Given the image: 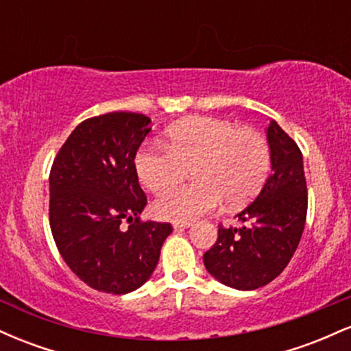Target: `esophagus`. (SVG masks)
I'll return each instance as SVG.
<instances>
[{
	"label": "esophagus",
	"mask_w": 351,
	"mask_h": 351,
	"mask_svg": "<svg viewBox=\"0 0 351 351\" xmlns=\"http://www.w3.org/2000/svg\"><path fill=\"white\" fill-rule=\"evenodd\" d=\"M191 226V223H189V221H176V223H173V228L175 229H186V228H189Z\"/></svg>",
	"instance_id": "esophagus-1"
}]
</instances>
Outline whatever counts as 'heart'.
I'll use <instances>...</instances> for the list:
<instances>
[{
    "mask_svg": "<svg viewBox=\"0 0 351 351\" xmlns=\"http://www.w3.org/2000/svg\"><path fill=\"white\" fill-rule=\"evenodd\" d=\"M189 165L195 183L171 189L153 204L162 219L191 221L223 199L228 206L247 203L267 178L271 152L256 130L211 117H189L167 128L165 145L147 142L135 155L138 180L152 193L175 186Z\"/></svg>",
    "mask_w": 351,
    "mask_h": 351,
    "instance_id": "obj_1",
    "label": "heart"
}]
</instances>
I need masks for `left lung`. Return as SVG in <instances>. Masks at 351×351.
I'll return each mask as SVG.
<instances>
[{"label":"left lung","mask_w":351,"mask_h":351,"mask_svg":"<svg viewBox=\"0 0 351 351\" xmlns=\"http://www.w3.org/2000/svg\"><path fill=\"white\" fill-rule=\"evenodd\" d=\"M265 134L272 173L257 198L236 216L243 226H219L217 241L203 256L206 271L237 291L263 287L287 267L307 217L302 152L276 120Z\"/></svg>","instance_id":"left-lung-1"}]
</instances>
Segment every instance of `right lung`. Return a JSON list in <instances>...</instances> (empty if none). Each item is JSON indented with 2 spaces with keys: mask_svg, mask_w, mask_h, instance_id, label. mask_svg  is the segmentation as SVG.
<instances>
[{
  "mask_svg": "<svg viewBox=\"0 0 351 351\" xmlns=\"http://www.w3.org/2000/svg\"><path fill=\"white\" fill-rule=\"evenodd\" d=\"M150 122L134 112L84 120L52 163V236L71 271L95 291L120 295L142 287L173 231L168 223L140 221L147 196L135 155Z\"/></svg>",
  "mask_w": 351,
  "mask_h": 351,
  "instance_id": "right-lung-1",
  "label": "right lung"
}]
</instances>
